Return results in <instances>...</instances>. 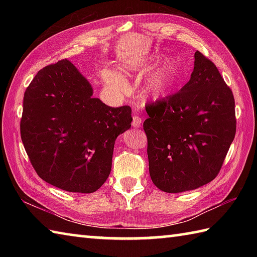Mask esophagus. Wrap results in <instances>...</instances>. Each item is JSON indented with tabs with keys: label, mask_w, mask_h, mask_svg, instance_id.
Listing matches in <instances>:
<instances>
[{
	"label": "esophagus",
	"mask_w": 257,
	"mask_h": 257,
	"mask_svg": "<svg viewBox=\"0 0 257 257\" xmlns=\"http://www.w3.org/2000/svg\"><path fill=\"white\" fill-rule=\"evenodd\" d=\"M141 123H143V121H141V118L139 116H135L133 118V127L134 128H140Z\"/></svg>",
	"instance_id": "esophagus-1"
}]
</instances>
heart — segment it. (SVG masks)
<instances>
[{
	"mask_svg": "<svg viewBox=\"0 0 257 257\" xmlns=\"http://www.w3.org/2000/svg\"><path fill=\"white\" fill-rule=\"evenodd\" d=\"M148 64V58L144 56L124 59L120 63L119 73L110 67L102 68L100 72L101 79L109 89L119 92V94H123L128 90V84L124 78L140 72ZM176 70L177 65L173 59L162 62L152 69L146 77L143 89H141V95L144 99L157 101L163 99L170 94L174 85V79H176Z\"/></svg>",
	"mask_w": 257,
	"mask_h": 257,
	"instance_id": "heart-1",
	"label": "heart"
}]
</instances>
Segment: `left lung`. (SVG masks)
Wrapping results in <instances>:
<instances>
[{"label": "left lung", "mask_w": 257, "mask_h": 257, "mask_svg": "<svg viewBox=\"0 0 257 257\" xmlns=\"http://www.w3.org/2000/svg\"><path fill=\"white\" fill-rule=\"evenodd\" d=\"M146 110L149 173L156 187L180 193L211 182L236 132L232 90L215 65L196 51L188 83Z\"/></svg>", "instance_id": "8db88e82"}]
</instances>
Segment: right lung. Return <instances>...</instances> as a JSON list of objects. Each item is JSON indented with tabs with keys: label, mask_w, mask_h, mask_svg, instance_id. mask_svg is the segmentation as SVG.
<instances>
[{
	"label": "right lung",
	"mask_w": 257,
	"mask_h": 257,
	"mask_svg": "<svg viewBox=\"0 0 257 257\" xmlns=\"http://www.w3.org/2000/svg\"><path fill=\"white\" fill-rule=\"evenodd\" d=\"M67 59L41 69L27 87L21 137L40 178L68 192L92 193L111 171L114 141L132 127V108L92 97Z\"/></svg>",
	"instance_id": "add662e5"
}]
</instances>
